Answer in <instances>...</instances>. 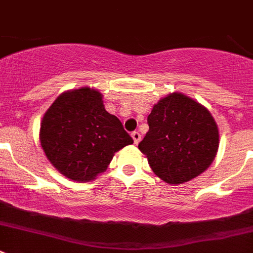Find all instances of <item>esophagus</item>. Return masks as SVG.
Masks as SVG:
<instances>
[{
    "label": "esophagus",
    "instance_id": "1",
    "mask_svg": "<svg viewBox=\"0 0 253 253\" xmlns=\"http://www.w3.org/2000/svg\"><path fill=\"white\" fill-rule=\"evenodd\" d=\"M131 136H132V138H133L134 144H138V142L141 141V133H139V132H137V131H134V132H132Z\"/></svg>",
    "mask_w": 253,
    "mask_h": 253
}]
</instances>
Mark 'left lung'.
Wrapping results in <instances>:
<instances>
[{
    "mask_svg": "<svg viewBox=\"0 0 253 253\" xmlns=\"http://www.w3.org/2000/svg\"><path fill=\"white\" fill-rule=\"evenodd\" d=\"M147 121L149 129L138 148L162 180L185 183L212 163L219 148V128L199 102L173 92L154 105Z\"/></svg>",
    "mask_w": 253,
    "mask_h": 253,
    "instance_id": "obj_1",
    "label": "left lung"
}]
</instances>
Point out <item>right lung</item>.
Instances as JSON below:
<instances>
[{"label":"right lung","instance_id":"add662e5","mask_svg":"<svg viewBox=\"0 0 253 253\" xmlns=\"http://www.w3.org/2000/svg\"><path fill=\"white\" fill-rule=\"evenodd\" d=\"M39 139L49 162L77 181L96 178L117 151L133 143L121 121L105 110L102 95L87 86L56 97L42 120Z\"/></svg>","mask_w":253,"mask_h":253}]
</instances>
